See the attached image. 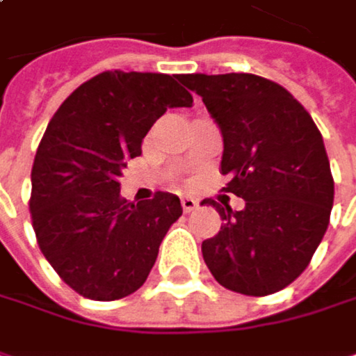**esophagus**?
I'll return each mask as SVG.
<instances>
[{
    "instance_id": "1",
    "label": "esophagus",
    "mask_w": 356,
    "mask_h": 356,
    "mask_svg": "<svg viewBox=\"0 0 356 356\" xmlns=\"http://www.w3.org/2000/svg\"><path fill=\"white\" fill-rule=\"evenodd\" d=\"M181 206H183V210H185V212H193V210L197 208V200H193V197L185 195V197H181Z\"/></svg>"
}]
</instances>
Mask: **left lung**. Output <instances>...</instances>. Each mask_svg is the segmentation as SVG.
<instances>
[{"instance_id":"obj_1","label":"left lung","mask_w":356,"mask_h":356,"mask_svg":"<svg viewBox=\"0 0 356 356\" xmlns=\"http://www.w3.org/2000/svg\"><path fill=\"white\" fill-rule=\"evenodd\" d=\"M183 84L220 125L225 191L245 200L243 210L204 200L225 220L202 243L204 261L229 291L278 293L309 266L330 222L334 179L320 129L286 88L261 76L187 74Z\"/></svg>"}]
</instances>
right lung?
I'll use <instances>...</instances> for the list:
<instances>
[{"label": "right lung", "mask_w": 356, "mask_h": 356, "mask_svg": "<svg viewBox=\"0 0 356 356\" xmlns=\"http://www.w3.org/2000/svg\"><path fill=\"white\" fill-rule=\"evenodd\" d=\"M183 76L108 70L78 86L38 144L29 200L36 243L78 295L115 301L148 278L163 237L183 214L177 195L127 202L119 175L171 107H191Z\"/></svg>", "instance_id": "add662e5"}]
</instances>
